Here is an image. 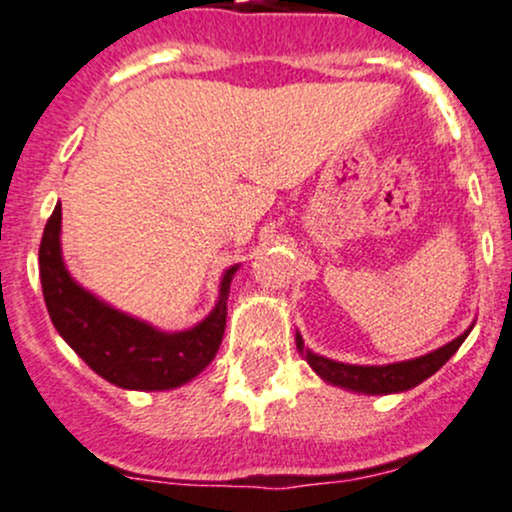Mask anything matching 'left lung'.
Instances as JSON below:
<instances>
[{"mask_svg":"<svg viewBox=\"0 0 512 512\" xmlns=\"http://www.w3.org/2000/svg\"><path fill=\"white\" fill-rule=\"evenodd\" d=\"M469 332H472V327L464 330L460 337L452 339V342L431 351V354L409 358V361L387 363V366H356V363H342L334 361V358L313 354V351L303 344V337L298 332L296 346L298 351H301V356L308 361V366L313 368L325 383L358 392V395H395V392H407L411 387L424 383V380L431 378L436 370L443 368L445 363L450 361V356L460 349Z\"/></svg>","mask_w":512,"mask_h":512,"instance_id":"1","label":"left lung"}]
</instances>
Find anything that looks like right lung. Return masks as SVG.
Returning <instances> with one entry per match:
<instances>
[{
  "label": "right lung",
  "instance_id": "add662e5",
  "mask_svg": "<svg viewBox=\"0 0 512 512\" xmlns=\"http://www.w3.org/2000/svg\"><path fill=\"white\" fill-rule=\"evenodd\" d=\"M62 204L45 223L38 264L45 305L60 337L93 373L122 390L163 392L190 383L214 361L226 330V301L240 264L221 276L211 313L190 330L166 332L122 313L69 274L62 257Z\"/></svg>",
  "mask_w": 512,
  "mask_h": 512
}]
</instances>
